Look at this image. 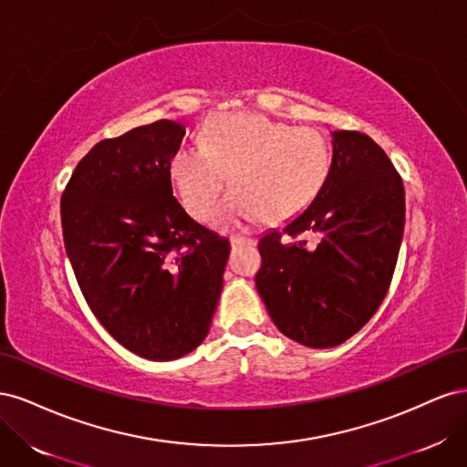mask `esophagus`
I'll list each match as a JSON object with an SVG mask.
<instances>
[{
  "label": "esophagus",
  "instance_id": "esophagus-1",
  "mask_svg": "<svg viewBox=\"0 0 467 467\" xmlns=\"http://www.w3.org/2000/svg\"><path fill=\"white\" fill-rule=\"evenodd\" d=\"M230 245H232V249L244 247V245H255V239H251V237H230Z\"/></svg>",
  "mask_w": 467,
  "mask_h": 467
}]
</instances>
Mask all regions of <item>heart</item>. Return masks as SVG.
I'll list each match as a JSON object with an SVG mask.
<instances>
[{
	"instance_id": "obj_1",
	"label": "heart",
	"mask_w": 467,
	"mask_h": 467,
	"mask_svg": "<svg viewBox=\"0 0 467 467\" xmlns=\"http://www.w3.org/2000/svg\"><path fill=\"white\" fill-rule=\"evenodd\" d=\"M331 153L312 129L263 115H220L201 134V148L181 146L169 160V175L181 204L196 220H208L225 187L216 223L244 225L263 216L280 223L302 212L327 179Z\"/></svg>"
}]
</instances>
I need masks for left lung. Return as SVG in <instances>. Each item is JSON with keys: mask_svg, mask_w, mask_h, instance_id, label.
<instances>
[{"mask_svg": "<svg viewBox=\"0 0 467 467\" xmlns=\"http://www.w3.org/2000/svg\"><path fill=\"white\" fill-rule=\"evenodd\" d=\"M403 228V181L386 151L362 132L335 130L312 204L259 239L255 285L280 333L327 348L360 331L386 298ZM302 233L316 234L317 245Z\"/></svg>", "mask_w": 467, "mask_h": 467, "instance_id": "left-lung-1", "label": "left lung"}]
</instances>
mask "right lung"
Listing matches in <instances>:
<instances>
[{"mask_svg":"<svg viewBox=\"0 0 467 467\" xmlns=\"http://www.w3.org/2000/svg\"><path fill=\"white\" fill-rule=\"evenodd\" d=\"M185 126L158 120L103 140L62 194L67 259L88 306L134 355L175 360L210 331L230 242L177 202L169 160Z\"/></svg>","mask_w":467,"mask_h":467,"instance_id":"obj_1","label":"right lung"}]
</instances>
